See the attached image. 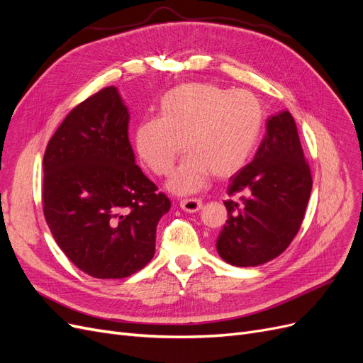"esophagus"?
I'll return each mask as SVG.
<instances>
[{
	"mask_svg": "<svg viewBox=\"0 0 363 363\" xmlns=\"http://www.w3.org/2000/svg\"><path fill=\"white\" fill-rule=\"evenodd\" d=\"M180 207L183 208L184 212L195 213L203 207V201L200 199H184V200L180 201Z\"/></svg>",
	"mask_w": 363,
	"mask_h": 363,
	"instance_id": "1",
	"label": "esophagus"
}]
</instances>
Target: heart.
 <instances>
[{
  "instance_id": "heart-1",
  "label": "heart",
  "mask_w": 363,
  "mask_h": 363,
  "mask_svg": "<svg viewBox=\"0 0 363 363\" xmlns=\"http://www.w3.org/2000/svg\"><path fill=\"white\" fill-rule=\"evenodd\" d=\"M160 116L135 130L138 157L156 175H168L184 150L189 152L168 183L174 194L203 189L212 174L232 177L255 152L263 128V107L248 91L211 83H186L162 96Z\"/></svg>"
}]
</instances>
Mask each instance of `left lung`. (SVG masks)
Wrapping results in <instances>:
<instances>
[{"label": "left lung", "mask_w": 363, "mask_h": 363, "mask_svg": "<svg viewBox=\"0 0 363 363\" xmlns=\"http://www.w3.org/2000/svg\"><path fill=\"white\" fill-rule=\"evenodd\" d=\"M312 191L298 130L288 111L267 123L255 159L230 177L227 224L216 239L219 257L233 267H257L280 256L298 233Z\"/></svg>", "instance_id": "obj_1"}]
</instances>
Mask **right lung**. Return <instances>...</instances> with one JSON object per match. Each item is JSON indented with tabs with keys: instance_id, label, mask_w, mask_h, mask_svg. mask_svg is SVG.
<instances>
[{
	"instance_id": "obj_1",
	"label": "right lung",
	"mask_w": 363,
	"mask_h": 363,
	"mask_svg": "<svg viewBox=\"0 0 363 363\" xmlns=\"http://www.w3.org/2000/svg\"><path fill=\"white\" fill-rule=\"evenodd\" d=\"M115 86L63 119L43 156V215L60 250L95 279H124L155 256L171 201L136 164Z\"/></svg>"
}]
</instances>
